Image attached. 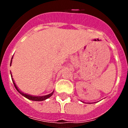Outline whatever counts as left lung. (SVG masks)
<instances>
[{
	"instance_id": "left-lung-1",
	"label": "left lung",
	"mask_w": 128,
	"mask_h": 128,
	"mask_svg": "<svg viewBox=\"0 0 128 128\" xmlns=\"http://www.w3.org/2000/svg\"><path fill=\"white\" fill-rule=\"evenodd\" d=\"M83 103H84V102H83Z\"/></svg>"
}]
</instances>
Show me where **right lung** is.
<instances>
[{"instance_id": "right-lung-1", "label": "right lung", "mask_w": 128, "mask_h": 128, "mask_svg": "<svg viewBox=\"0 0 128 128\" xmlns=\"http://www.w3.org/2000/svg\"><path fill=\"white\" fill-rule=\"evenodd\" d=\"M12 59H13V56H12V58L11 61H10V66H11L12 61ZM10 74H11V77H12V75L11 72H10ZM12 80L13 83H14V86H15V88L16 89V90H17V91L18 92L20 93V94H21L22 95H23V96H24V97H26V98H28V100H33V101H38V102H39V101H43V100H46V99H48V98H50V96H52V94H53V93H54V91H53L52 93H51V94H48V95H44V96H34V95H29V94H24V93L23 92H22L21 90H19L17 86H16V84H15V81H14V78H12Z\"/></svg>"}]
</instances>
